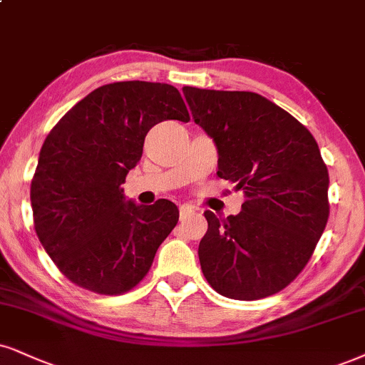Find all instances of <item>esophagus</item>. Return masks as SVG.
<instances>
[{
	"label": "esophagus",
	"instance_id": "34e87169",
	"mask_svg": "<svg viewBox=\"0 0 365 365\" xmlns=\"http://www.w3.org/2000/svg\"><path fill=\"white\" fill-rule=\"evenodd\" d=\"M192 213H195V210H192L190 205H181V206H179V218H181V222H184V220H186V218H190Z\"/></svg>",
	"mask_w": 365,
	"mask_h": 365
}]
</instances>
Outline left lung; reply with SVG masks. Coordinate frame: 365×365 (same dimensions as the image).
<instances>
[{"instance_id":"left-lung-1","label":"left lung","mask_w":365,"mask_h":365,"mask_svg":"<svg viewBox=\"0 0 365 365\" xmlns=\"http://www.w3.org/2000/svg\"><path fill=\"white\" fill-rule=\"evenodd\" d=\"M192 120L218 150V175L245 201L225 220L205 211L197 255L220 294L252 301L276 294L312 257L328 220V170L313 135L250 91L184 86Z\"/></svg>"}]
</instances>
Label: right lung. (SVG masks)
<instances>
[{
	"label": "right lung",
	"instance_id": "add662e5",
	"mask_svg": "<svg viewBox=\"0 0 365 365\" xmlns=\"http://www.w3.org/2000/svg\"><path fill=\"white\" fill-rule=\"evenodd\" d=\"M162 120H190L178 89L121 81L89 93L45 138L30 187L35 232L74 284L100 294L132 289L178 223L173 201L137 205L121 187Z\"/></svg>",
	"mask_w": 365,
	"mask_h": 365
}]
</instances>
